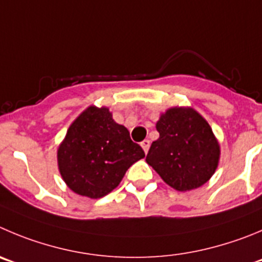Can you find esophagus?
Segmentation results:
<instances>
[{"label": "esophagus", "mask_w": 262, "mask_h": 262, "mask_svg": "<svg viewBox=\"0 0 262 262\" xmlns=\"http://www.w3.org/2000/svg\"><path fill=\"white\" fill-rule=\"evenodd\" d=\"M141 146H142L143 151L147 154L148 148H150V141H148V139H145V141H142V142H141Z\"/></svg>", "instance_id": "34e87169"}]
</instances>
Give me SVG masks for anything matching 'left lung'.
Masks as SVG:
<instances>
[{
	"mask_svg": "<svg viewBox=\"0 0 262 262\" xmlns=\"http://www.w3.org/2000/svg\"><path fill=\"white\" fill-rule=\"evenodd\" d=\"M159 137L146 161L178 191L204 185L216 170L220 146L208 123L192 108H170L156 124Z\"/></svg>",
	"mask_w": 262,
	"mask_h": 262,
	"instance_id": "obj_1",
	"label": "left lung"
}]
</instances>
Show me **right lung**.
<instances>
[{
    "label": "right lung",
    "instance_id": "obj_1",
    "mask_svg": "<svg viewBox=\"0 0 262 262\" xmlns=\"http://www.w3.org/2000/svg\"><path fill=\"white\" fill-rule=\"evenodd\" d=\"M145 151L107 108L89 107L72 123L58 150L60 174L72 191L98 199L123 180Z\"/></svg>",
    "mask_w": 262,
    "mask_h": 262
}]
</instances>
